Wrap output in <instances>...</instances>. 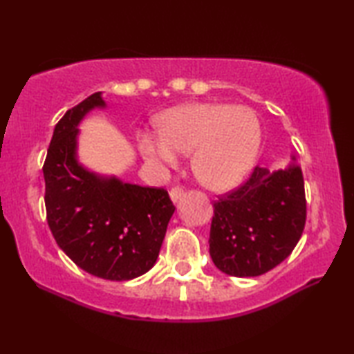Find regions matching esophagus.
Here are the masks:
<instances>
[{"instance_id": "esophagus-1", "label": "esophagus", "mask_w": 354, "mask_h": 354, "mask_svg": "<svg viewBox=\"0 0 354 354\" xmlns=\"http://www.w3.org/2000/svg\"><path fill=\"white\" fill-rule=\"evenodd\" d=\"M183 194H184V189L181 187V185H175V187H171V190H170L171 201L176 203L179 198H181Z\"/></svg>"}]
</instances>
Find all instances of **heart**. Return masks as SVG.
Instances as JSON below:
<instances>
[{
	"label": "heart",
	"mask_w": 354,
	"mask_h": 354,
	"mask_svg": "<svg viewBox=\"0 0 354 354\" xmlns=\"http://www.w3.org/2000/svg\"><path fill=\"white\" fill-rule=\"evenodd\" d=\"M159 134L143 131L139 148L145 158L175 165L178 153H192L198 181L215 190L236 185L253 165L261 143V127L247 107L194 103L160 117Z\"/></svg>",
	"instance_id": "1"
}]
</instances>
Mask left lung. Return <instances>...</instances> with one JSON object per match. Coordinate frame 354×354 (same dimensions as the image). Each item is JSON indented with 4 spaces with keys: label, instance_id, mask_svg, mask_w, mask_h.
Here are the masks:
<instances>
[{
    "label": "left lung",
    "instance_id": "left-lung-1",
    "mask_svg": "<svg viewBox=\"0 0 354 354\" xmlns=\"http://www.w3.org/2000/svg\"><path fill=\"white\" fill-rule=\"evenodd\" d=\"M306 223L298 167L270 173L254 167L247 181L214 201L209 253L231 277H259L289 256Z\"/></svg>",
    "mask_w": 354,
    "mask_h": 354
}]
</instances>
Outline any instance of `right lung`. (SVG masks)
<instances>
[{"mask_svg": "<svg viewBox=\"0 0 354 354\" xmlns=\"http://www.w3.org/2000/svg\"><path fill=\"white\" fill-rule=\"evenodd\" d=\"M100 92L59 120L44 164L48 226L59 247L93 277L127 281L154 266L175 212L169 192L118 179H100L75 159L76 124Z\"/></svg>", "mask_w": 354, "mask_h": 354, "instance_id": "obj_1", "label": "right lung"}]
</instances>
